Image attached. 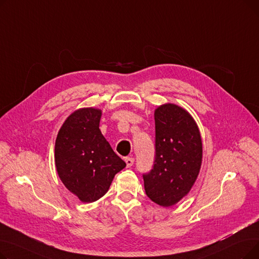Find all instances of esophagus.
<instances>
[{
  "label": "esophagus",
  "instance_id": "34e87169",
  "mask_svg": "<svg viewBox=\"0 0 259 259\" xmlns=\"http://www.w3.org/2000/svg\"><path fill=\"white\" fill-rule=\"evenodd\" d=\"M125 161H126V165L127 167H131L133 164H134V158L133 157H126L125 158Z\"/></svg>",
  "mask_w": 259,
  "mask_h": 259
}]
</instances>
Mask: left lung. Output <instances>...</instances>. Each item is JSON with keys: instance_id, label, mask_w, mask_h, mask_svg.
<instances>
[{"instance_id": "1", "label": "left lung", "mask_w": 259, "mask_h": 259, "mask_svg": "<svg viewBox=\"0 0 259 259\" xmlns=\"http://www.w3.org/2000/svg\"><path fill=\"white\" fill-rule=\"evenodd\" d=\"M155 160L144 174L147 196L161 207H171L193 187L202 159L196 121L183 107L167 103L154 111Z\"/></svg>"}]
</instances>
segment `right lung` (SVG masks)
<instances>
[{
  "instance_id": "add662e5",
  "label": "right lung",
  "mask_w": 259,
  "mask_h": 259,
  "mask_svg": "<svg viewBox=\"0 0 259 259\" xmlns=\"http://www.w3.org/2000/svg\"><path fill=\"white\" fill-rule=\"evenodd\" d=\"M101 116V109H77L64 121L54 147L62 183L83 202L104 196L114 175L126 167L102 134Z\"/></svg>"
}]
</instances>
